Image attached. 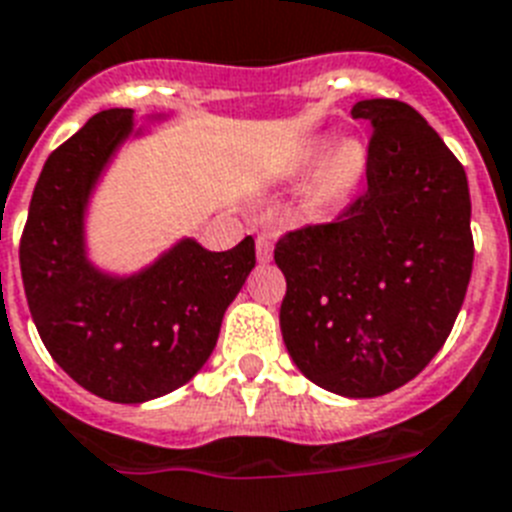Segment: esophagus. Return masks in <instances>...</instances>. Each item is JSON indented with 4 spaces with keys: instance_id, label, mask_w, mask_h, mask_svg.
<instances>
[{
    "instance_id": "34e87169",
    "label": "esophagus",
    "mask_w": 512,
    "mask_h": 512,
    "mask_svg": "<svg viewBox=\"0 0 512 512\" xmlns=\"http://www.w3.org/2000/svg\"><path fill=\"white\" fill-rule=\"evenodd\" d=\"M255 247H257V260H260V263H268L270 257H273V239H270L268 234H260L257 236Z\"/></svg>"
}]
</instances>
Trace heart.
Here are the masks:
<instances>
[{
	"instance_id": "obj_1",
	"label": "heart",
	"mask_w": 512,
	"mask_h": 512,
	"mask_svg": "<svg viewBox=\"0 0 512 512\" xmlns=\"http://www.w3.org/2000/svg\"><path fill=\"white\" fill-rule=\"evenodd\" d=\"M365 170V149L360 141L347 139L339 141L331 152H328L326 162L318 170V176L310 189V205L315 210H326L331 205H339L342 199L350 197V191L355 189L357 181L363 178Z\"/></svg>"
}]
</instances>
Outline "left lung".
Instances as JSON below:
<instances>
[{
	"label": "left lung",
	"mask_w": 512,
	"mask_h": 512,
	"mask_svg": "<svg viewBox=\"0 0 512 512\" xmlns=\"http://www.w3.org/2000/svg\"><path fill=\"white\" fill-rule=\"evenodd\" d=\"M368 186L331 223L286 231L281 334L313 384L344 397L394 392L447 342L473 268L460 160L421 112L363 99Z\"/></svg>",
	"instance_id": "obj_1"
}]
</instances>
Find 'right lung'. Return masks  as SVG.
<instances>
[{"label": "right lung", "mask_w": 512, "mask_h": 512, "mask_svg": "<svg viewBox=\"0 0 512 512\" xmlns=\"http://www.w3.org/2000/svg\"><path fill=\"white\" fill-rule=\"evenodd\" d=\"M134 110H105L54 149L20 236V273L41 342L76 384L110 402H147L207 363L226 307L255 268V239L228 252L181 242L131 278L83 257V207L131 134Z\"/></svg>", "instance_id": "1"}]
</instances>
